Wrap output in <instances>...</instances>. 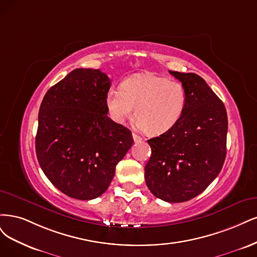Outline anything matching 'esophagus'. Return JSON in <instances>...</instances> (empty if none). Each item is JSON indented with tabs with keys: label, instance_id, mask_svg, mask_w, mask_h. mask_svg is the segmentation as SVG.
Here are the masks:
<instances>
[{
	"label": "esophagus",
	"instance_id": "34e87169",
	"mask_svg": "<svg viewBox=\"0 0 257 257\" xmlns=\"http://www.w3.org/2000/svg\"><path fill=\"white\" fill-rule=\"evenodd\" d=\"M132 138H134V141L136 143H140V142H142V138H141L140 136H138V135H136V134H132Z\"/></svg>",
	"mask_w": 257,
	"mask_h": 257
}]
</instances>
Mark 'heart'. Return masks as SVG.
<instances>
[{
    "instance_id": "b5f03b06",
    "label": "heart",
    "mask_w": 257,
    "mask_h": 257,
    "mask_svg": "<svg viewBox=\"0 0 257 257\" xmlns=\"http://www.w3.org/2000/svg\"><path fill=\"white\" fill-rule=\"evenodd\" d=\"M104 104L111 119L122 123L135 114L138 125L148 136H160L180 120L187 105L185 86L152 72L136 73L120 88L106 93Z\"/></svg>"
}]
</instances>
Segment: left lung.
Here are the masks:
<instances>
[{
    "label": "left lung",
    "mask_w": 257,
    "mask_h": 257,
    "mask_svg": "<svg viewBox=\"0 0 257 257\" xmlns=\"http://www.w3.org/2000/svg\"><path fill=\"white\" fill-rule=\"evenodd\" d=\"M187 92V105L171 130L147 141L152 156L145 181L162 201L181 203L202 193L216 178L226 156L224 103L195 73L171 71Z\"/></svg>",
    "instance_id": "obj_1"
}]
</instances>
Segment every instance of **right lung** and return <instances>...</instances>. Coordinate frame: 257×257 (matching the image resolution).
<instances>
[{
    "label": "right lung",
    "instance_id": "1",
    "mask_svg": "<svg viewBox=\"0 0 257 257\" xmlns=\"http://www.w3.org/2000/svg\"><path fill=\"white\" fill-rule=\"evenodd\" d=\"M110 86L104 72L77 68L48 90L39 107L40 168L54 187L77 200L104 193L134 143L131 131L106 115Z\"/></svg>",
    "mask_w": 257,
    "mask_h": 257
}]
</instances>
